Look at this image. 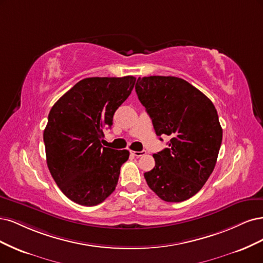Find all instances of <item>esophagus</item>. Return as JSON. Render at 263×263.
Wrapping results in <instances>:
<instances>
[{"instance_id":"esophagus-1","label":"esophagus","mask_w":263,"mask_h":263,"mask_svg":"<svg viewBox=\"0 0 263 263\" xmlns=\"http://www.w3.org/2000/svg\"><path fill=\"white\" fill-rule=\"evenodd\" d=\"M131 154L133 155V156H135V157H141V156H143V155H145L146 154V152L145 151H141V152H131Z\"/></svg>"}]
</instances>
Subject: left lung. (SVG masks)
Returning a JSON list of instances; mask_svg holds the SVG:
<instances>
[{
    "label": "left lung",
    "instance_id": "1",
    "mask_svg": "<svg viewBox=\"0 0 263 263\" xmlns=\"http://www.w3.org/2000/svg\"><path fill=\"white\" fill-rule=\"evenodd\" d=\"M135 90L158 137H171L144 174L148 187L166 202L198 193L215 167L223 130L213 103L190 83L175 76L139 78ZM162 140V139H160Z\"/></svg>",
    "mask_w": 263,
    "mask_h": 263
}]
</instances>
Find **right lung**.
<instances>
[{
    "label": "right lung",
    "instance_id": "obj_1",
    "mask_svg": "<svg viewBox=\"0 0 263 263\" xmlns=\"http://www.w3.org/2000/svg\"><path fill=\"white\" fill-rule=\"evenodd\" d=\"M135 81L134 76L84 79L50 110L44 131L47 165L58 187L78 204L97 205L116 189L130 153L101 142Z\"/></svg>",
    "mask_w": 263,
    "mask_h": 263
}]
</instances>
